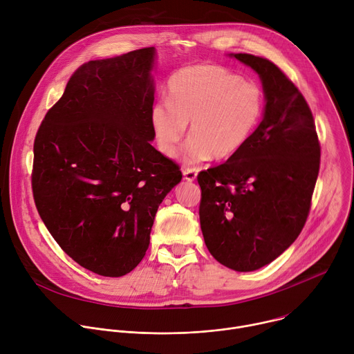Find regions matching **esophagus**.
<instances>
[{"instance_id":"esophagus-1","label":"esophagus","mask_w":354,"mask_h":354,"mask_svg":"<svg viewBox=\"0 0 354 354\" xmlns=\"http://www.w3.org/2000/svg\"><path fill=\"white\" fill-rule=\"evenodd\" d=\"M183 176H185L186 180L193 182L196 179V176H197V171L194 168H185L183 169Z\"/></svg>"}]
</instances>
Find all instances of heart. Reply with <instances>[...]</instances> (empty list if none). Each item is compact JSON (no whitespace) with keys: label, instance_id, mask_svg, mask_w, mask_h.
<instances>
[{"label":"heart","instance_id":"obj_1","mask_svg":"<svg viewBox=\"0 0 354 354\" xmlns=\"http://www.w3.org/2000/svg\"><path fill=\"white\" fill-rule=\"evenodd\" d=\"M265 92L239 74L212 64L176 71L168 84V99L151 106L149 122L161 153L178 154L187 123L190 134L183 158L189 164L213 156L230 158L250 141L265 113Z\"/></svg>","mask_w":354,"mask_h":354}]
</instances>
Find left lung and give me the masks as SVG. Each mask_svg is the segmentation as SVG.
Wrapping results in <instances>:
<instances>
[{
    "label": "left lung",
    "mask_w": 354,
    "mask_h": 354,
    "mask_svg": "<svg viewBox=\"0 0 354 354\" xmlns=\"http://www.w3.org/2000/svg\"><path fill=\"white\" fill-rule=\"evenodd\" d=\"M263 84V119L234 157L201 171L200 227L210 254L236 272L273 262L297 239L310 214L321 145L313 112L270 60L232 55Z\"/></svg>",
    "instance_id": "obj_1"
}]
</instances>
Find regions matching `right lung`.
Instances as JSON below:
<instances>
[{"instance_id":"obj_1","label":"right lung","mask_w":354,"mask_h":354,"mask_svg":"<svg viewBox=\"0 0 354 354\" xmlns=\"http://www.w3.org/2000/svg\"><path fill=\"white\" fill-rule=\"evenodd\" d=\"M154 55L145 47L82 64L35 137L39 216L73 261L100 276L141 262L158 206L182 179L149 142Z\"/></svg>"}]
</instances>
